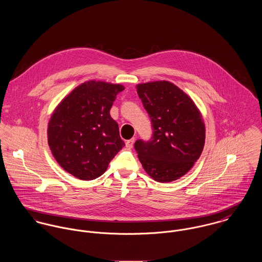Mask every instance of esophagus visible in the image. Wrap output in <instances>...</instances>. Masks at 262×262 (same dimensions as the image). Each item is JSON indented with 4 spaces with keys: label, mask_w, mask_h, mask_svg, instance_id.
I'll return each instance as SVG.
<instances>
[{
    "label": "esophagus",
    "mask_w": 262,
    "mask_h": 262,
    "mask_svg": "<svg viewBox=\"0 0 262 262\" xmlns=\"http://www.w3.org/2000/svg\"><path fill=\"white\" fill-rule=\"evenodd\" d=\"M134 143H135V139H130V140H128V141L125 142V146H126L128 149H130V148L134 146Z\"/></svg>",
    "instance_id": "esophagus-1"
}]
</instances>
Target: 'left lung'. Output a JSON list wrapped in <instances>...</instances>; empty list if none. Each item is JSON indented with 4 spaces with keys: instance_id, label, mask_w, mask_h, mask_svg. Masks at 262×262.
Instances as JSON below:
<instances>
[{
    "instance_id": "obj_1",
    "label": "left lung",
    "mask_w": 262,
    "mask_h": 262,
    "mask_svg": "<svg viewBox=\"0 0 262 262\" xmlns=\"http://www.w3.org/2000/svg\"><path fill=\"white\" fill-rule=\"evenodd\" d=\"M137 89L152 127L149 140L135 143L139 160L155 181L172 182L189 172L201 156L202 116L193 100L169 81L139 84Z\"/></svg>"
}]
</instances>
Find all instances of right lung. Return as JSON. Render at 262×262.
I'll return each instance as SVG.
<instances>
[{
  "label": "right lung",
  "instance_id": "obj_1",
  "mask_svg": "<svg viewBox=\"0 0 262 262\" xmlns=\"http://www.w3.org/2000/svg\"><path fill=\"white\" fill-rule=\"evenodd\" d=\"M123 89L120 84L88 81L72 90L54 111L48 123V145L69 174L94 180L124 146L110 114Z\"/></svg>",
  "mask_w": 262,
  "mask_h": 262
}]
</instances>
